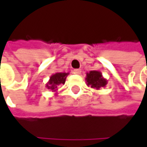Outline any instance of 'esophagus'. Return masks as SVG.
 Listing matches in <instances>:
<instances>
[{
	"label": "esophagus",
	"instance_id": "1",
	"mask_svg": "<svg viewBox=\"0 0 147 147\" xmlns=\"http://www.w3.org/2000/svg\"><path fill=\"white\" fill-rule=\"evenodd\" d=\"M73 73L76 74V75H80V74L82 73V71H81L80 69H76V70H74L73 71Z\"/></svg>",
	"mask_w": 147,
	"mask_h": 147
}]
</instances>
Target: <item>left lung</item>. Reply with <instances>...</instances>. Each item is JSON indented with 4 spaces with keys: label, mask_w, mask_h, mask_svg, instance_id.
Returning a JSON list of instances; mask_svg holds the SVG:
<instances>
[{
    "label": "left lung",
    "mask_w": 147,
    "mask_h": 147,
    "mask_svg": "<svg viewBox=\"0 0 147 147\" xmlns=\"http://www.w3.org/2000/svg\"><path fill=\"white\" fill-rule=\"evenodd\" d=\"M85 80L88 87H91L95 89L105 88L107 84V80L104 78L102 73L98 71H90L88 72Z\"/></svg>",
    "instance_id": "8db88e82"
}]
</instances>
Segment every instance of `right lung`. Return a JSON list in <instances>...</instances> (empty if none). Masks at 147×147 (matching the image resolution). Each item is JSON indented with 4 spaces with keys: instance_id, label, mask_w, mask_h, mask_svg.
I'll list each match as a JSON object with an SVG mask.
<instances>
[{
    "instance_id": "1",
    "label": "right lung",
    "mask_w": 147,
    "mask_h": 147,
    "mask_svg": "<svg viewBox=\"0 0 147 147\" xmlns=\"http://www.w3.org/2000/svg\"><path fill=\"white\" fill-rule=\"evenodd\" d=\"M69 73L66 72H57L53 74L50 76V79L46 84V88L47 89L52 90L53 92H56L58 90V87L60 84H65V80Z\"/></svg>"
}]
</instances>
